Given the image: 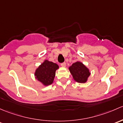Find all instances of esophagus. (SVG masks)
I'll use <instances>...</instances> for the list:
<instances>
[{
    "label": "esophagus",
    "instance_id": "1",
    "mask_svg": "<svg viewBox=\"0 0 123 123\" xmlns=\"http://www.w3.org/2000/svg\"><path fill=\"white\" fill-rule=\"evenodd\" d=\"M66 66V63H61V66L62 67H63V68H65Z\"/></svg>",
    "mask_w": 123,
    "mask_h": 123
}]
</instances>
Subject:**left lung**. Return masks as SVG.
Listing matches in <instances>:
<instances>
[{
	"label": "left lung",
	"mask_w": 123,
	"mask_h": 123,
	"mask_svg": "<svg viewBox=\"0 0 123 123\" xmlns=\"http://www.w3.org/2000/svg\"><path fill=\"white\" fill-rule=\"evenodd\" d=\"M73 79L78 83H85L88 80L91 73L89 70L80 62L73 63L69 68Z\"/></svg>",
	"instance_id": "8db88e82"
}]
</instances>
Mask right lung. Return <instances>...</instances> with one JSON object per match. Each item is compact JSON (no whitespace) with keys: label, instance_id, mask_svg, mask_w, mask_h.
Wrapping results in <instances>:
<instances>
[{"label":"right lung","instance_id":"1","mask_svg":"<svg viewBox=\"0 0 123 123\" xmlns=\"http://www.w3.org/2000/svg\"><path fill=\"white\" fill-rule=\"evenodd\" d=\"M58 69L59 66L56 63L45 60L35 70V78L44 86L50 85L54 81L55 71Z\"/></svg>","mask_w":123,"mask_h":123}]
</instances>
